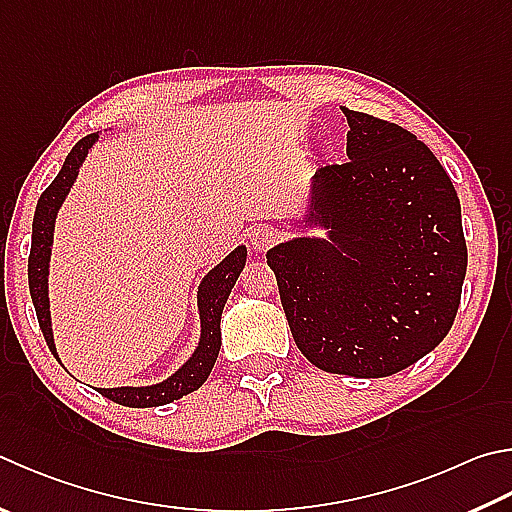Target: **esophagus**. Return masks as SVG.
Wrapping results in <instances>:
<instances>
[{"instance_id":"34e87169","label":"esophagus","mask_w":512,"mask_h":512,"mask_svg":"<svg viewBox=\"0 0 512 512\" xmlns=\"http://www.w3.org/2000/svg\"><path fill=\"white\" fill-rule=\"evenodd\" d=\"M277 241V230L273 226H255L250 230V244L255 250H268Z\"/></svg>"}]
</instances>
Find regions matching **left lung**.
Instances as JSON below:
<instances>
[{
  "label": "left lung",
  "instance_id": "left-lung-1",
  "mask_svg": "<svg viewBox=\"0 0 512 512\" xmlns=\"http://www.w3.org/2000/svg\"><path fill=\"white\" fill-rule=\"evenodd\" d=\"M342 165L311 176L300 235L266 253L297 349L329 374L383 378L448 336L466 280L457 190L407 129L342 107Z\"/></svg>",
  "mask_w": 512,
  "mask_h": 512
}]
</instances>
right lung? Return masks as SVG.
<instances>
[{"mask_svg": "<svg viewBox=\"0 0 512 512\" xmlns=\"http://www.w3.org/2000/svg\"><path fill=\"white\" fill-rule=\"evenodd\" d=\"M100 132L89 134L76 143V147L64 159L62 170L55 176L53 183L42 192L37 201L35 217H33V239H31V257H29V288L33 297V306L40 320V329L46 338V345L53 351V356L60 360L58 349H55L53 327H51V302H49V268H51V248H53V232L55 219L67 199L69 190L78 179V172L85 163L91 147L98 143ZM248 250L241 244L230 255L203 275L197 291V309L201 333L197 349L183 365L167 376L161 383L154 385H125V387H96L98 392L118 405L127 407H159L172 401H179L185 394L199 389L206 383L212 367H215L219 349H221V313L228 302V295L235 286L239 273L246 266Z\"/></svg>", "mask_w": 512, "mask_h": 512, "instance_id": "obj_1", "label": "right lung"}]
</instances>
